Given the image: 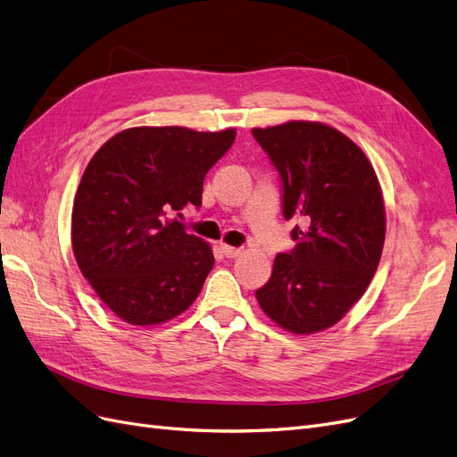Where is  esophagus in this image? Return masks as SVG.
<instances>
[{
	"label": "esophagus",
	"instance_id": "1",
	"mask_svg": "<svg viewBox=\"0 0 457 457\" xmlns=\"http://www.w3.org/2000/svg\"><path fill=\"white\" fill-rule=\"evenodd\" d=\"M220 250H222V254L226 256V258H237L239 254H241V248H237V246H229V245H220Z\"/></svg>",
	"mask_w": 457,
	"mask_h": 457
}]
</instances>
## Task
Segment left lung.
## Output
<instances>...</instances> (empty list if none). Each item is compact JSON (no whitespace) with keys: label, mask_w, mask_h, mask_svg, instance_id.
Listing matches in <instances>:
<instances>
[{"label":"left lung","mask_w":457,"mask_h":457,"mask_svg":"<svg viewBox=\"0 0 457 457\" xmlns=\"http://www.w3.org/2000/svg\"><path fill=\"white\" fill-rule=\"evenodd\" d=\"M283 182L290 253L275 256L256 300L294 334L336 325L370 285L386 241L384 195L374 167L344 132L319 121L253 129Z\"/></svg>","instance_id":"obj_1"}]
</instances>
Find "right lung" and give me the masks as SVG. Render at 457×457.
<instances>
[{
	"mask_svg": "<svg viewBox=\"0 0 457 457\" xmlns=\"http://www.w3.org/2000/svg\"><path fill=\"white\" fill-rule=\"evenodd\" d=\"M235 129L132 127L93 155L71 209V248L98 298L129 325H161L195 302L212 248L170 212L201 207L204 174Z\"/></svg>",
	"mask_w": 457,
	"mask_h": 457,
	"instance_id": "1",
	"label": "right lung"
}]
</instances>
